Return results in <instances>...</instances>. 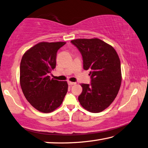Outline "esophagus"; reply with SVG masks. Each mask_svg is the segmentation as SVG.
I'll return each instance as SVG.
<instances>
[{
  "label": "esophagus",
  "mask_w": 148,
  "mask_h": 148,
  "mask_svg": "<svg viewBox=\"0 0 148 148\" xmlns=\"http://www.w3.org/2000/svg\"><path fill=\"white\" fill-rule=\"evenodd\" d=\"M68 84L69 85H75L76 84V83L75 82H68Z\"/></svg>",
  "instance_id": "34e87169"
}]
</instances>
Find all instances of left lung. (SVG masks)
I'll list each match as a JSON object with an SVG mask.
<instances>
[{"mask_svg": "<svg viewBox=\"0 0 148 148\" xmlns=\"http://www.w3.org/2000/svg\"><path fill=\"white\" fill-rule=\"evenodd\" d=\"M82 55L84 70L90 71L91 83L83 84L78 100L90 112L103 111L114 101L120 89L121 62L110 45L98 38L76 39L71 42Z\"/></svg>", "mask_w": 148, "mask_h": 148, "instance_id": "obj_1", "label": "left lung"}]
</instances>
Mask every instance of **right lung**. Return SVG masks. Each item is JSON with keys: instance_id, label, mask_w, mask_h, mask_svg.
Returning a JSON list of instances; mask_svg holds the SVG:
<instances>
[{"instance_id": "right-lung-1", "label": "right lung", "mask_w": 148, "mask_h": 148, "mask_svg": "<svg viewBox=\"0 0 148 148\" xmlns=\"http://www.w3.org/2000/svg\"><path fill=\"white\" fill-rule=\"evenodd\" d=\"M66 42H40L23 55L20 66V83L25 97L43 113L54 111L62 105L68 90L66 82L51 79L56 68L58 49Z\"/></svg>"}]
</instances>
